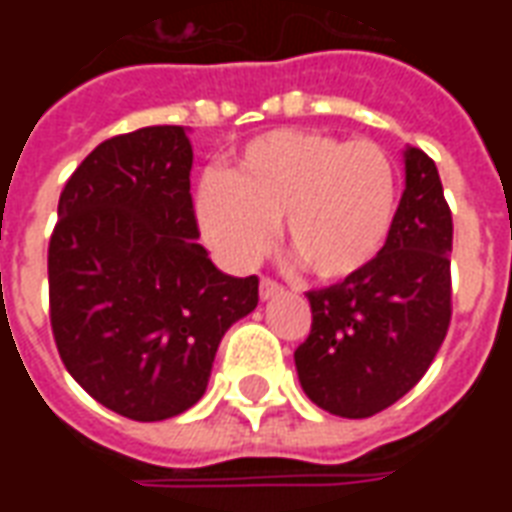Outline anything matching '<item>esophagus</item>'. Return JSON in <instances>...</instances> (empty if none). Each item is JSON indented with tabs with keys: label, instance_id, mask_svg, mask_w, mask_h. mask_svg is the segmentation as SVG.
<instances>
[{
	"label": "esophagus",
	"instance_id": "esophagus-1",
	"mask_svg": "<svg viewBox=\"0 0 512 512\" xmlns=\"http://www.w3.org/2000/svg\"><path fill=\"white\" fill-rule=\"evenodd\" d=\"M282 285H279L277 279L271 277H263L260 279V299H271V296H277Z\"/></svg>",
	"mask_w": 512,
	"mask_h": 512
}]
</instances>
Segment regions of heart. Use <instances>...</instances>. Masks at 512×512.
Listing matches in <instances>:
<instances>
[{
	"label": "heart",
	"mask_w": 512,
	"mask_h": 512,
	"mask_svg": "<svg viewBox=\"0 0 512 512\" xmlns=\"http://www.w3.org/2000/svg\"><path fill=\"white\" fill-rule=\"evenodd\" d=\"M395 216L392 161L370 139L282 128L255 136L230 172L200 186L205 238L233 268L255 263L282 219L285 244L321 279H343L381 252Z\"/></svg>",
	"instance_id": "heart-1"
}]
</instances>
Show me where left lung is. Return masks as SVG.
Listing matches in <instances>:
<instances>
[{
  "mask_svg": "<svg viewBox=\"0 0 512 512\" xmlns=\"http://www.w3.org/2000/svg\"><path fill=\"white\" fill-rule=\"evenodd\" d=\"M450 252L439 169L408 147L406 191L384 249L343 282L307 293L312 326L293 356L315 406L365 419L417 386L450 329Z\"/></svg>",
  "mask_w": 512,
  "mask_h": 512,
  "instance_id": "obj_1",
  "label": "left lung"
}]
</instances>
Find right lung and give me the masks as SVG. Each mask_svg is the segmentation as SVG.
Returning <instances> with one entry per match:
<instances>
[{
	"mask_svg": "<svg viewBox=\"0 0 512 512\" xmlns=\"http://www.w3.org/2000/svg\"><path fill=\"white\" fill-rule=\"evenodd\" d=\"M191 164L183 126L106 139L65 183L49 241L62 365L136 422L194 406L224 332L257 307L260 279L227 277L194 244Z\"/></svg>",
	"mask_w": 512,
	"mask_h": 512,
	"instance_id": "1",
	"label": "right lung"
}]
</instances>
